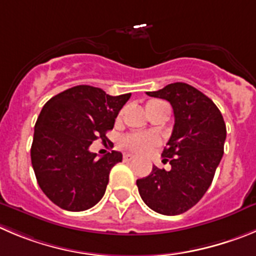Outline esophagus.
Instances as JSON below:
<instances>
[{"instance_id": "1", "label": "esophagus", "mask_w": 256, "mask_h": 256, "mask_svg": "<svg viewBox=\"0 0 256 256\" xmlns=\"http://www.w3.org/2000/svg\"><path fill=\"white\" fill-rule=\"evenodd\" d=\"M134 154H126L123 156V160L124 161H132V160H134Z\"/></svg>"}]
</instances>
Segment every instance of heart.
I'll use <instances>...</instances> for the list:
<instances>
[{"instance_id": "obj_1", "label": "heart", "mask_w": 256, "mask_h": 256, "mask_svg": "<svg viewBox=\"0 0 256 256\" xmlns=\"http://www.w3.org/2000/svg\"><path fill=\"white\" fill-rule=\"evenodd\" d=\"M157 106H168V105L166 102H161V100H150L146 105L147 109ZM156 144H158V138L156 136L144 134V133L126 136L122 140V146L133 152H137V154H144V152L150 151Z\"/></svg>"}]
</instances>
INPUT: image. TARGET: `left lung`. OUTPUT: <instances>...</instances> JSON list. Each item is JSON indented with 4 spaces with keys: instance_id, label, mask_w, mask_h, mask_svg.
<instances>
[{
    "instance_id": "8db88e82",
    "label": "left lung",
    "mask_w": 256,
    "mask_h": 256,
    "mask_svg": "<svg viewBox=\"0 0 256 256\" xmlns=\"http://www.w3.org/2000/svg\"><path fill=\"white\" fill-rule=\"evenodd\" d=\"M146 94L170 102L175 124L162 151L171 170L154 166L148 176L137 180L138 192L154 212L182 214L196 206L212 184L224 156L226 124L214 102L184 82Z\"/></svg>"
}]
</instances>
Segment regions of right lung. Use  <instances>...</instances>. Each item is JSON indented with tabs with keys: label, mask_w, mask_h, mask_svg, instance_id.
Wrapping results in <instances>:
<instances>
[{
	"label": "right lung",
	"mask_w": 256,
	"mask_h": 256,
	"mask_svg": "<svg viewBox=\"0 0 256 256\" xmlns=\"http://www.w3.org/2000/svg\"><path fill=\"white\" fill-rule=\"evenodd\" d=\"M130 98L80 85L46 102L35 123L30 154L38 184L58 207L81 212L104 196L110 170L123 156L112 151L98 158L88 147L99 138L108 140L105 134Z\"/></svg>",
	"instance_id": "1"
}]
</instances>
